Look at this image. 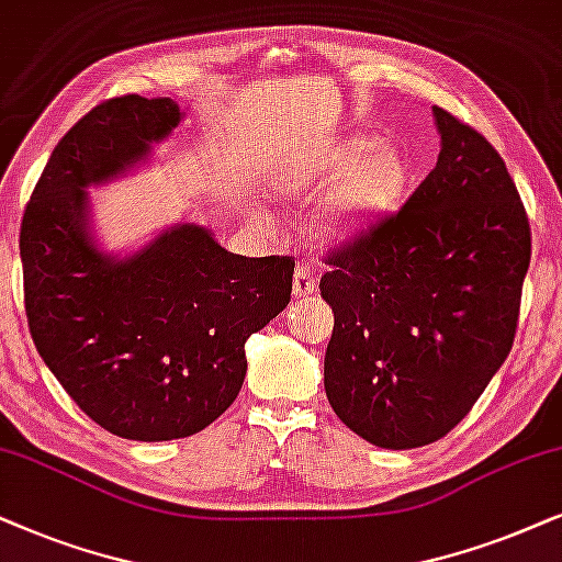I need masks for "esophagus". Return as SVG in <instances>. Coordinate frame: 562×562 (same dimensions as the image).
<instances>
[{
	"instance_id": "1",
	"label": "esophagus",
	"mask_w": 562,
	"mask_h": 562,
	"mask_svg": "<svg viewBox=\"0 0 562 562\" xmlns=\"http://www.w3.org/2000/svg\"><path fill=\"white\" fill-rule=\"evenodd\" d=\"M316 285H318V277L316 272H311V267H297L295 269V277H293V295L295 297H308L316 293Z\"/></svg>"
}]
</instances>
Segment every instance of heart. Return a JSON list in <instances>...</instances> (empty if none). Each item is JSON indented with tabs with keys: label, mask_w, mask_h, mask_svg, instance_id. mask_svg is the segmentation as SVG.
Wrapping results in <instances>:
<instances>
[{
	"label": "heart",
	"mask_w": 562,
	"mask_h": 562,
	"mask_svg": "<svg viewBox=\"0 0 562 562\" xmlns=\"http://www.w3.org/2000/svg\"><path fill=\"white\" fill-rule=\"evenodd\" d=\"M341 177L328 192L324 228L336 238L362 234L391 215L406 198L411 169L395 146L378 144L372 138L355 136L336 144L313 167H303L285 179L290 192L303 194L328 179Z\"/></svg>",
	"instance_id": "obj_1"
}]
</instances>
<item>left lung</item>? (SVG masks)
Here are the masks:
<instances>
[{
    "label": "left lung",
    "mask_w": 562,
    "mask_h": 562,
    "mask_svg": "<svg viewBox=\"0 0 562 562\" xmlns=\"http://www.w3.org/2000/svg\"><path fill=\"white\" fill-rule=\"evenodd\" d=\"M437 167L398 213L328 251L334 311L324 385L370 445L442 439L508 357L532 257L519 192L496 148L434 108Z\"/></svg>",
    "instance_id": "1"
}]
</instances>
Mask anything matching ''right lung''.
Listing matches in <instances>:
<instances>
[{"label":"right lung","mask_w":562,"mask_h":562,"mask_svg":"<svg viewBox=\"0 0 562 562\" xmlns=\"http://www.w3.org/2000/svg\"><path fill=\"white\" fill-rule=\"evenodd\" d=\"M169 97H112L50 154L20 226L30 336L74 403L110 434L167 442L236 401L244 344L285 311L293 257H241L179 223L117 259L97 249L87 187L125 175L177 128Z\"/></svg>","instance_id":"add662e5"}]
</instances>
